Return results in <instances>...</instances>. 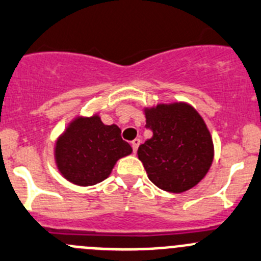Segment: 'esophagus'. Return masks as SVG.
I'll return each instance as SVG.
<instances>
[{
  "mask_svg": "<svg viewBox=\"0 0 261 261\" xmlns=\"http://www.w3.org/2000/svg\"><path fill=\"white\" fill-rule=\"evenodd\" d=\"M140 145H141L140 138H136V140L132 141V148H133V151H135V152H137L138 146H140Z\"/></svg>",
  "mask_w": 261,
  "mask_h": 261,
  "instance_id": "34e87169",
  "label": "esophagus"
}]
</instances>
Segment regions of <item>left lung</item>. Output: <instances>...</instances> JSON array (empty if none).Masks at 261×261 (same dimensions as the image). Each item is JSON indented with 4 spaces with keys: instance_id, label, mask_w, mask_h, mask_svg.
<instances>
[{
    "instance_id": "8db88e82",
    "label": "left lung",
    "mask_w": 261,
    "mask_h": 261,
    "mask_svg": "<svg viewBox=\"0 0 261 261\" xmlns=\"http://www.w3.org/2000/svg\"><path fill=\"white\" fill-rule=\"evenodd\" d=\"M152 137L138 147L148 179L168 192L195 187L214 159V145L200 114L186 102L159 103L145 109Z\"/></svg>"
}]
</instances>
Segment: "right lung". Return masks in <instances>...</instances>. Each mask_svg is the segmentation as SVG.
<instances>
[{
  "instance_id": "1",
  "label": "right lung",
  "mask_w": 261,
  "mask_h": 261,
  "mask_svg": "<svg viewBox=\"0 0 261 261\" xmlns=\"http://www.w3.org/2000/svg\"><path fill=\"white\" fill-rule=\"evenodd\" d=\"M120 133L118 125H105L97 114L71 120L55 145L59 172L76 186L102 182L119 159L132 153V147Z\"/></svg>"
}]
</instances>
